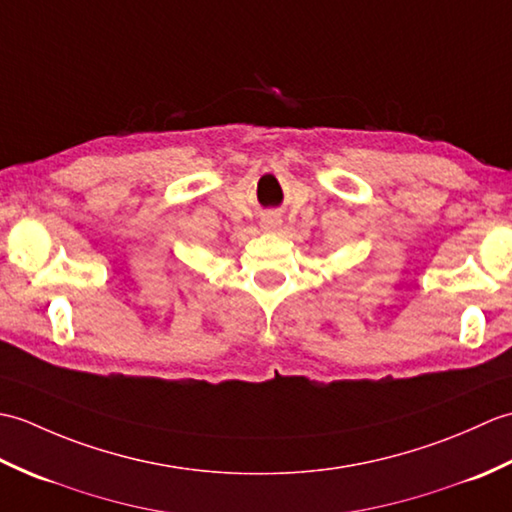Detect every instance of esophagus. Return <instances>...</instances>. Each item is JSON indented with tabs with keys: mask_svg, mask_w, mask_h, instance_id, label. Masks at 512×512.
<instances>
[{
	"mask_svg": "<svg viewBox=\"0 0 512 512\" xmlns=\"http://www.w3.org/2000/svg\"><path fill=\"white\" fill-rule=\"evenodd\" d=\"M262 224H264V228H275V226H279V217L277 215H268V217H264Z\"/></svg>",
	"mask_w": 512,
	"mask_h": 512,
	"instance_id": "esophagus-1",
	"label": "esophagus"
}]
</instances>
